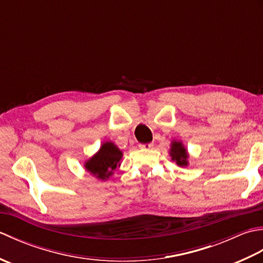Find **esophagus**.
<instances>
[{"label": "esophagus", "mask_w": 263, "mask_h": 263, "mask_svg": "<svg viewBox=\"0 0 263 263\" xmlns=\"http://www.w3.org/2000/svg\"><path fill=\"white\" fill-rule=\"evenodd\" d=\"M154 146L153 143H144V144H139V147H140V149H144V150H147V149H150Z\"/></svg>", "instance_id": "34e87169"}]
</instances>
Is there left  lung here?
Masks as SVG:
<instances>
[{
    "mask_svg": "<svg viewBox=\"0 0 263 263\" xmlns=\"http://www.w3.org/2000/svg\"><path fill=\"white\" fill-rule=\"evenodd\" d=\"M170 155L172 157V160L176 161V164L178 166L185 167L189 165V161H187L189 154L186 152L185 147L183 146V143L181 141H176V140L172 141Z\"/></svg>",
    "mask_w": 263,
    "mask_h": 263,
    "instance_id": "left-lung-1",
    "label": "left lung"
}]
</instances>
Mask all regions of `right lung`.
Masks as SVG:
<instances>
[{"mask_svg": "<svg viewBox=\"0 0 263 263\" xmlns=\"http://www.w3.org/2000/svg\"><path fill=\"white\" fill-rule=\"evenodd\" d=\"M122 156V152L113 142H104L98 153L86 161L85 167L93 176L102 181H106L114 174V171L120 166Z\"/></svg>", "mask_w": 263, "mask_h": 263, "instance_id": "add662e5", "label": "right lung"}]
</instances>
